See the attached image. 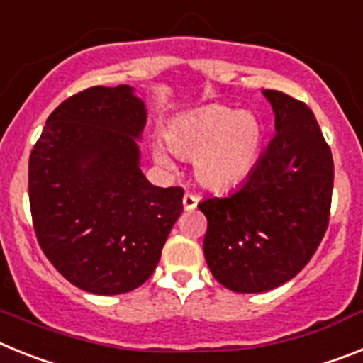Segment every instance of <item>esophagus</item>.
Listing matches in <instances>:
<instances>
[{
	"label": "esophagus",
	"mask_w": 363,
	"mask_h": 363,
	"mask_svg": "<svg viewBox=\"0 0 363 363\" xmlns=\"http://www.w3.org/2000/svg\"><path fill=\"white\" fill-rule=\"evenodd\" d=\"M197 203H199V197L194 194H184V197H182V206H184V210H195Z\"/></svg>",
	"instance_id": "esophagus-1"
}]
</instances>
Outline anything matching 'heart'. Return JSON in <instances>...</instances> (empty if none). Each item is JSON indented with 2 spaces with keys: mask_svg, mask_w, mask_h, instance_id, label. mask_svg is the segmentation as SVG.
<instances>
[{
  "mask_svg": "<svg viewBox=\"0 0 363 363\" xmlns=\"http://www.w3.org/2000/svg\"><path fill=\"white\" fill-rule=\"evenodd\" d=\"M263 140L264 129L256 115L226 106H206L186 113L164 131V143L170 151L182 159H194L195 177L213 190L245 181L259 162ZM167 150L155 140L150 155L157 166L172 169L173 160Z\"/></svg>",
  "mask_w": 363,
  "mask_h": 363,
  "instance_id": "1",
  "label": "heart"
}]
</instances>
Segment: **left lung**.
Listing matches in <instances>:
<instances>
[{
    "instance_id": "1",
    "label": "left lung",
    "mask_w": 363,
    "mask_h": 363,
    "mask_svg": "<svg viewBox=\"0 0 363 363\" xmlns=\"http://www.w3.org/2000/svg\"><path fill=\"white\" fill-rule=\"evenodd\" d=\"M276 135L238 190L199 204L203 250L213 277L241 294L283 285L314 256L329 225L334 164L314 113L264 89Z\"/></svg>"
}]
</instances>
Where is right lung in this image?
<instances>
[{
	"instance_id": "obj_1",
	"label": "right lung",
	"mask_w": 363,
	"mask_h": 363,
	"mask_svg": "<svg viewBox=\"0 0 363 363\" xmlns=\"http://www.w3.org/2000/svg\"><path fill=\"white\" fill-rule=\"evenodd\" d=\"M146 116L133 87H89L50 113L30 151L38 242L67 281L91 294L143 285L182 212L184 190L153 186L140 169Z\"/></svg>"
}]
</instances>
